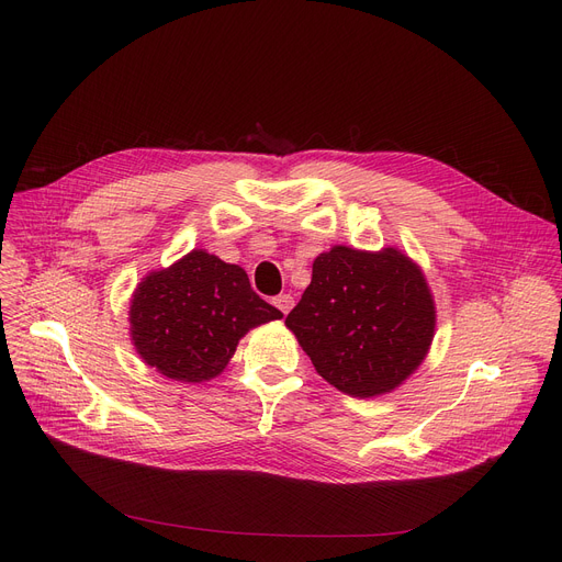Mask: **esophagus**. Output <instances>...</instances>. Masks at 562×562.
Here are the masks:
<instances>
[{
	"label": "esophagus",
	"instance_id": "1",
	"mask_svg": "<svg viewBox=\"0 0 562 562\" xmlns=\"http://www.w3.org/2000/svg\"><path fill=\"white\" fill-rule=\"evenodd\" d=\"M273 305H276L282 314H289V310L293 307V299L289 296V293H280V296L273 299Z\"/></svg>",
	"mask_w": 562,
	"mask_h": 562
}]
</instances>
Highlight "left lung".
I'll use <instances>...</instances> for the list:
<instances>
[{
    "label": "left lung",
    "instance_id": "8db88e82",
    "mask_svg": "<svg viewBox=\"0 0 562 562\" xmlns=\"http://www.w3.org/2000/svg\"><path fill=\"white\" fill-rule=\"evenodd\" d=\"M316 373L348 396L392 392L426 358L435 305L403 252L335 246L314 259L312 282L286 314Z\"/></svg>",
    "mask_w": 562,
    "mask_h": 562
}]
</instances>
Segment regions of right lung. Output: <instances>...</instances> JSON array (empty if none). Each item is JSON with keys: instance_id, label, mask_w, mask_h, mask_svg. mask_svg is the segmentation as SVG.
<instances>
[{"instance_id": "right-lung-1", "label": "right lung", "mask_w": 562, "mask_h": 562, "mask_svg": "<svg viewBox=\"0 0 562 562\" xmlns=\"http://www.w3.org/2000/svg\"><path fill=\"white\" fill-rule=\"evenodd\" d=\"M282 318L261 301L241 266L193 250L134 291L130 323L138 356L172 380L218 375L250 330Z\"/></svg>"}]
</instances>
